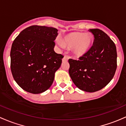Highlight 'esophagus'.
I'll return each mask as SVG.
<instances>
[{
    "label": "esophagus",
    "instance_id": "obj_1",
    "mask_svg": "<svg viewBox=\"0 0 126 126\" xmlns=\"http://www.w3.org/2000/svg\"><path fill=\"white\" fill-rule=\"evenodd\" d=\"M67 60H68V58H67V56L65 55L64 56H63V62L67 61Z\"/></svg>",
    "mask_w": 126,
    "mask_h": 126
}]
</instances>
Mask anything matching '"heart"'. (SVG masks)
Instances as JSON below:
<instances>
[{
	"instance_id": "obj_1",
	"label": "heart",
	"mask_w": 126,
	"mask_h": 126,
	"mask_svg": "<svg viewBox=\"0 0 126 126\" xmlns=\"http://www.w3.org/2000/svg\"><path fill=\"white\" fill-rule=\"evenodd\" d=\"M93 43L92 35L81 32H71L62 39L63 46L68 48L73 47V53L77 57L86 55L91 49Z\"/></svg>"
}]
</instances>
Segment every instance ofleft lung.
<instances>
[{
	"instance_id": "obj_1",
	"label": "left lung",
	"mask_w": 126,
	"mask_h": 126,
	"mask_svg": "<svg viewBox=\"0 0 126 126\" xmlns=\"http://www.w3.org/2000/svg\"><path fill=\"white\" fill-rule=\"evenodd\" d=\"M94 41L90 50L79 60L69 59V74L74 84L83 91L94 92L111 81L117 69V50L105 32L89 29Z\"/></svg>"
}]
</instances>
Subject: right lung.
Wrapping results in <instances>:
<instances>
[{"instance_id": "right-lung-1", "label": "right lung", "mask_w": 126, "mask_h": 126, "mask_svg": "<svg viewBox=\"0 0 126 126\" xmlns=\"http://www.w3.org/2000/svg\"><path fill=\"white\" fill-rule=\"evenodd\" d=\"M58 30L32 25L21 32L11 47V70L23 90L33 94L47 90L54 80L63 56L54 51Z\"/></svg>"}]
</instances>
